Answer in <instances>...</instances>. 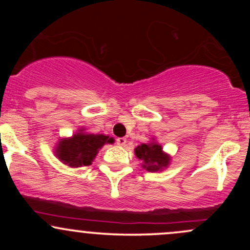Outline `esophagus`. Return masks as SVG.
I'll list each match as a JSON object with an SVG mask.
<instances>
[{
    "label": "esophagus",
    "instance_id": "obj_1",
    "mask_svg": "<svg viewBox=\"0 0 250 250\" xmlns=\"http://www.w3.org/2000/svg\"><path fill=\"white\" fill-rule=\"evenodd\" d=\"M116 143L123 147V146H125V143H127V139H125V137H119V139L116 140Z\"/></svg>",
    "mask_w": 250,
    "mask_h": 250
}]
</instances>
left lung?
Here are the masks:
<instances>
[{"label":"left lung","instance_id":"left-lung-1","mask_svg":"<svg viewBox=\"0 0 250 250\" xmlns=\"http://www.w3.org/2000/svg\"><path fill=\"white\" fill-rule=\"evenodd\" d=\"M135 156L142 161L141 167L150 173L162 171L170 165V155L163 151L162 146L156 142V140L151 139L150 142L142 143L134 149Z\"/></svg>","mask_w":250,"mask_h":250}]
</instances>
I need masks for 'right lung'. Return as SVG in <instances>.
Listing matches in <instances>:
<instances>
[{"label":"right lung","instance_id":"add662e5","mask_svg":"<svg viewBox=\"0 0 250 250\" xmlns=\"http://www.w3.org/2000/svg\"><path fill=\"white\" fill-rule=\"evenodd\" d=\"M115 140L103 134L87 133L84 128L79 129L73 136L60 139L54 149V154L63 165L70 168L90 166L97 153L107 143Z\"/></svg>","mask_w":250,"mask_h":250}]
</instances>
